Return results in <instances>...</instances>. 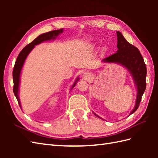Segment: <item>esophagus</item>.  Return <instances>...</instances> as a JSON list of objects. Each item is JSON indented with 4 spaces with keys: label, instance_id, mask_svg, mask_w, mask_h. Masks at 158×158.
<instances>
[{
    "label": "esophagus",
    "instance_id": "esophagus-1",
    "mask_svg": "<svg viewBox=\"0 0 158 158\" xmlns=\"http://www.w3.org/2000/svg\"><path fill=\"white\" fill-rule=\"evenodd\" d=\"M83 78L84 79H89L90 77H91V74H90L89 72H85L84 73H83Z\"/></svg>",
    "mask_w": 158,
    "mask_h": 158
}]
</instances>
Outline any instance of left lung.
Segmentation results:
<instances>
[{
    "mask_svg": "<svg viewBox=\"0 0 158 158\" xmlns=\"http://www.w3.org/2000/svg\"><path fill=\"white\" fill-rule=\"evenodd\" d=\"M117 47L118 50L114 54L103 59L102 62L120 64L128 69L132 74L137 87L135 106L130 113V115H132L139 108L143 94L146 88L147 68L143 56L138 48L127 42L120 32L117 31ZM94 115L100 118L96 114L94 113Z\"/></svg>",
    "mask_w": 158,
    "mask_h": 158,
    "instance_id": "1",
    "label": "left lung"
}]
</instances>
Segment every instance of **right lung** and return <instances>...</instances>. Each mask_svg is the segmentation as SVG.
<instances>
[{
    "mask_svg": "<svg viewBox=\"0 0 158 158\" xmlns=\"http://www.w3.org/2000/svg\"><path fill=\"white\" fill-rule=\"evenodd\" d=\"M63 32V28L56 30V31H52L48 32H45L44 34H42L37 36L34 41L29 43L28 45H26L24 48H23L17 58V60L15 63L14 68H13V93L16 97L17 100H18V102L19 103V106L21 107V105H20L19 96H18V90H19V77H20V73H21V70L22 69V66L23 65V63H24L26 57L28 56L29 53L31 52V50L34 48V47L36 45L39 44L43 41H48V40L51 39H54L57 36H58L60 33H62ZM79 80V78L76 79V81L74 83L73 85L72 86L71 88H73L77 81Z\"/></svg>",
    "mask_w": 158,
    "mask_h": 158,
    "instance_id": "obj_1",
    "label": "right lung"
}]
</instances>
